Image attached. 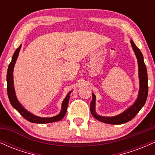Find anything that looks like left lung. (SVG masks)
Returning <instances> with one entry per match:
<instances>
[{
  "label": "left lung",
  "instance_id": "obj_1",
  "mask_svg": "<svg viewBox=\"0 0 155 155\" xmlns=\"http://www.w3.org/2000/svg\"><path fill=\"white\" fill-rule=\"evenodd\" d=\"M131 45L133 50L135 51V54L136 55L137 60L138 63V75H139L140 80V90L138 93V97L135 104L128 109L126 110L123 113L120 114L118 116L112 117H105L97 115L95 111V95L92 94V99L90 104V111L92 116L97 119V120L101 122H104L106 124H121L126 123V122L130 121L132 119L136 117L137 114L139 112L141 108L144 106L146 101L147 99L148 95V76H147V67L143 61V57L141 51L133 41H130Z\"/></svg>",
  "mask_w": 155,
  "mask_h": 155
}]
</instances>
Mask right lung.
Segmentation results:
<instances>
[{"instance_id":"obj_1","label":"right lung","mask_w":155,"mask_h":155,"mask_svg":"<svg viewBox=\"0 0 155 155\" xmlns=\"http://www.w3.org/2000/svg\"><path fill=\"white\" fill-rule=\"evenodd\" d=\"M20 45L17 48V50L14 53L13 57H12V62H11L9 65H8V71H7V76H6V80H7V93H8V97L9 99V101L11 104L12 105L14 108L17 110V111L22 116L24 117L25 120H27L29 122H33V123H38V124H45V123H49V122H57V121L61 120L63 118L64 116L65 115L67 111V107H68V104L69 97H70V94L71 92H69L68 94L66 97L64 99L63 104H62V111L57 116L53 117H49V118H43V117H38L35 116V115L32 114L26 111L24 108L21 106V104H19L18 100L17 99L16 97L15 92V88H14V81H13V70H14V66H15V64L16 63V60H17V57H18L19 51L20 50L21 48Z\"/></svg>"}]
</instances>
